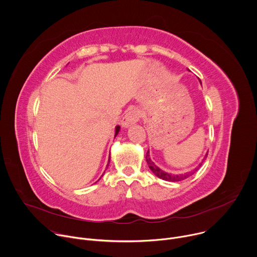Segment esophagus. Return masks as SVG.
Here are the masks:
<instances>
[{"instance_id":"obj_1","label":"esophagus","mask_w":257,"mask_h":257,"mask_svg":"<svg viewBox=\"0 0 257 257\" xmlns=\"http://www.w3.org/2000/svg\"><path fill=\"white\" fill-rule=\"evenodd\" d=\"M139 118H140L139 112L136 111V109H131V111L127 112L125 114V116L123 117V119H122V126L124 128H128L131 125H133L136 122H138Z\"/></svg>"}]
</instances>
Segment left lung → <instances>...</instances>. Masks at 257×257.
<instances>
[{
	"label": "left lung",
	"mask_w": 257,
	"mask_h": 257,
	"mask_svg": "<svg viewBox=\"0 0 257 257\" xmlns=\"http://www.w3.org/2000/svg\"><path fill=\"white\" fill-rule=\"evenodd\" d=\"M200 83H201V81H200ZM206 157H207V154L205 155V157L203 158V160H202V162H201V164L199 165V167L202 165V163L204 162V160L206 159ZM145 159H146V162H148V165H149V167H150V169H151V171L157 176V177H159L160 179H162V180H165V181H168V182H179V181H182V180H184V179H187L188 177H190V176H192L197 170H198V168H195L194 170H192L191 172H189V173H185V174H179V175H174V174H170V173H167V172H165V171H163L162 169H160L152 160H151V157H150V151H148V153H146V156H145Z\"/></svg>",
	"instance_id": "8db88e82"
}]
</instances>
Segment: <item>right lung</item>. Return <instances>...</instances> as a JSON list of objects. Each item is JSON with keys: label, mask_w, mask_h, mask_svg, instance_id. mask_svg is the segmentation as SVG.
I'll return each instance as SVG.
<instances>
[{"label": "right lung", "mask_w": 257, "mask_h": 257, "mask_svg": "<svg viewBox=\"0 0 257 257\" xmlns=\"http://www.w3.org/2000/svg\"><path fill=\"white\" fill-rule=\"evenodd\" d=\"M119 131H120V126H117V127H116V131H115V137L118 135ZM109 160H111V159L108 158V162H107V165H106V168H105V170H106V169H107V167H108V164H109ZM105 170H104V172H105ZM102 175H103V174H102ZM101 177H102V176H101ZM101 177H100V178H101ZM100 178H99V179H100ZM99 179H98V180H99Z\"/></svg>", "instance_id": "add662e5"}]
</instances>
